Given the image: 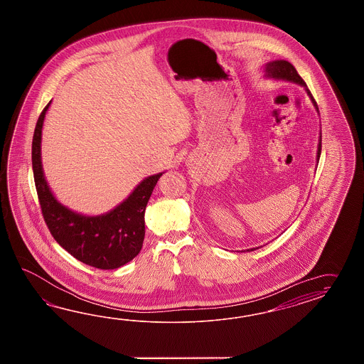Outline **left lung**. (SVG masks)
I'll list each match as a JSON object with an SVG mask.
<instances>
[{
    "mask_svg": "<svg viewBox=\"0 0 364 364\" xmlns=\"http://www.w3.org/2000/svg\"><path fill=\"white\" fill-rule=\"evenodd\" d=\"M264 72H266V77H268V79L291 81V82H294V84L302 85V87L305 88V90H306L308 96L311 97L313 105H314V107H316L317 112H318L317 102H316V100L311 96V90L306 88L305 81L302 80L301 76L297 73L296 68L293 67L291 63L287 62V60H274V62L267 63ZM319 156H321V135H319L318 149H317V163H318ZM257 248L259 247L250 248L247 251H254V250H257Z\"/></svg>",
    "mask_w": 364,
    "mask_h": 364,
    "instance_id": "left-lung-1",
    "label": "left lung"
}]
</instances>
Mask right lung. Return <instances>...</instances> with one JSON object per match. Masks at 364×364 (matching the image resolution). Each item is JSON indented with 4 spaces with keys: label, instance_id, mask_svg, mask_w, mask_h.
Returning a JSON list of instances; mask_svg holds the SVG:
<instances>
[{
    "label": "right lung",
    "instance_id": "add662e5",
    "mask_svg": "<svg viewBox=\"0 0 364 364\" xmlns=\"http://www.w3.org/2000/svg\"><path fill=\"white\" fill-rule=\"evenodd\" d=\"M50 104L51 101L38 118L31 149L36 193L46 225L55 240L77 260L100 269L119 268L133 260L142 248L144 210L164 172L144 178L124 201L107 213L84 215L68 209L55 198L42 167V127Z\"/></svg>",
    "mask_w": 364,
    "mask_h": 364
}]
</instances>
